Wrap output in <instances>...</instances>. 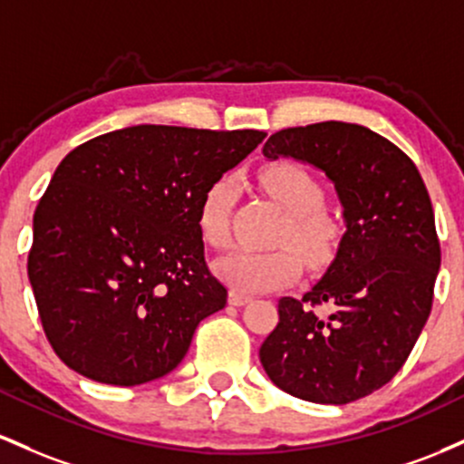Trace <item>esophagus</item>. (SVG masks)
Instances as JSON below:
<instances>
[{
  "mask_svg": "<svg viewBox=\"0 0 464 464\" xmlns=\"http://www.w3.org/2000/svg\"><path fill=\"white\" fill-rule=\"evenodd\" d=\"M247 300H249V295L241 294V291H234V289H230V294H227V302H230L232 306H241V304H246Z\"/></svg>",
  "mask_w": 464,
  "mask_h": 464,
  "instance_id": "34e87169",
  "label": "esophagus"
}]
</instances>
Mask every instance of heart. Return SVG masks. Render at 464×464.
Segmentation results:
<instances>
[{"instance_id":"b5f03b06","label":"heart","mask_w":464,"mask_h":464,"mask_svg":"<svg viewBox=\"0 0 464 464\" xmlns=\"http://www.w3.org/2000/svg\"><path fill=\"white\" fill-rule=\"evenodd\" d=\"M256 181L260 190L285 212V223L280 226L272 252H249L234 249L217 260L215 272L223 283L234 291L256 294L285 287L294 283L300 272V258L309 267H320L335 256L340 246V223L326 212L324 188L304 166L295 162H276L258 170ZM232 179L221 177L210 184L201 197L197 212V227L201 238L210 247H226L230 243V212L234 204ZM291 246L295 255L288 249Z\"/></svg>"}]
</instances>
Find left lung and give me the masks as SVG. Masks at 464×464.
<instances>
[{"label": "left lung", "instance_id": "1", "mask_svg": "<svg viewBox=\"0 0 464 464\" xmlns=\"http://www.w3.org/2000/svg\"><path fill=\"white\" fill-rule=\"evenodd\" d=\"M263 153L324 170L346 234L314 289L278 300L260 363L298 399L344 405L368 397L401 371L431 311L440 243L423 177L383 135L337 120L280 129ZM324 304L329 316L314 311Z\"/></svg>", "mask_w": 464, "mask_h": 464}]
</instances>
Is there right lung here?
Listing matches in <instances>:
<instances>
[{"label":"right lung","instance_id":"right-lung-1","mask_svg":"<svg viewBox=\"0 0 464 464\" xmlns=\"http://www.w3.org/2000/svg\"><path fill=\"white\" fill-rule=\"evenodd\" d=\"M265 135L138 124L65 155L34 210L28 278L67 368L111 386L177 368L227 300L206 265L201 197Z\"/></svg>","mask_w":464,"mask_h":464}]
</instances>
